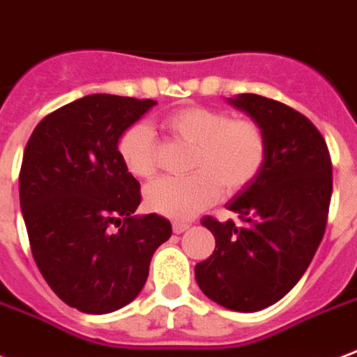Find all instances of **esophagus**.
<instances>
[{"label":"esophagus","instance_id":"obj_1","mask_svg":"<svg viewBox=\"0 0 357 357\" xmlns=\"http://www.w3.org/2000/svg\"><path fill=\"white\" fill-rule=\"evenodd\" d=\"M189 222H179V221H176L172 225V230H174V234H183L185 230H189Z\"/></svg>","mask_w":357,"mask_h":357}]
</instances>
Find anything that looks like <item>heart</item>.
Listing matches in <instances>:
<instances>
[{"label": "heart", "instance_id": "b5f03b06", "mask_svg": "<svg viewBox=\"0 0 357 357\" xmlns=\"http://www.w3.org/2000/svg\"><path fill=\"white\" fill-rule=\"evenodd\" d=\"M167 127L192 146L187 178H160L146 189V204L170 219H190L215 202L222 190L234 195L252 183L268 155L266 132L251 118H232L206 106H187L167 118ZM118 153L136 178L157 172V140L146 123L130 125L119 136Z\"/></svg>", "mask_w": 357, "mask_h": 357}]
</instances>
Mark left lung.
<instances>
[{"label": "left lung", "mask_w": 357, "mask_h": 357, "mask_svg": "<svg viewBox=\"0 0 357 357\" xmlns=\"http://www.w3.org/2000/svg\"><path fill=\"white\" fill-rule=\"evenodd\" d=\"M266 132L262 170L227 208L234 221L204 217L213 255L197 264L200 290L239 312L262 311L284 298L309 268L330 213L331 157L311 119L284 102L243 93L230 99Z\"/></svg>", "instance_id": "obj_1"}]
</instances>
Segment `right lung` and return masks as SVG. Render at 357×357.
<instances>
[{
	"mask_svg": "<svg viewBox=\"0 0 357 357\" xmlns=\"http://www.w3.org/2000/svg\"><path fill=\"white\" fill-rule=\"evenodd\" d=\"M157 105L95 93L43 118L24 149L20 208L35 264L48 287L89 314L118 311L140 294L172 225L136 217L140 183L123 167L118 140Z\"/></svg>",
	"mask_w": 357,
	"mask_h": 357,
	"instance_id": "right-lung-1",
	"label": "right lung"
}]
</instances>
